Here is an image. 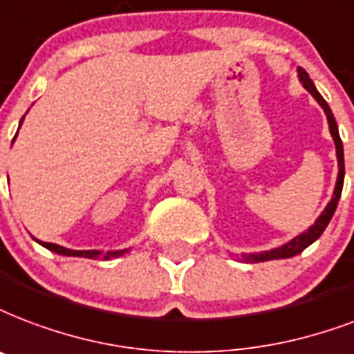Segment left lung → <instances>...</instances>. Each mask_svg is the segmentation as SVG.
<instances>
[{
	"instance_id": "1",
	"label": "left lung",
	"mask_w": 354,
	"mask_h": 354,
	"mask_svg": "<svg viewBox=\"0 0 354 354\" xmlns=\"http://www.w3.org/2000/svg\"><path fill=\"white\" fill-rule=\"evenodd\" d=\"M299 80L303 83V87L308 91L315 100H317V104L323 107V111L327 115V120H328V129H330V135H333L334 139V145H336V156H338V180H336V187H334V195L330 198V202L327 204V207L323 209L317 221H315V225H312L306 232H303L301 236L293 237L291 241H288L286 245L279 247V249H273V250H266V252H258V254H245L243 260L245 261H250V263H258V261H269V260H282V258H291V256H297L301 254L308 245L317 239V237L325 232L327 225L330 223L333 219L334 212H336V206H338V201L339 196H342V187H344V176H345V165H344V145H342V139H339V133H338V124L334 120V115L330 111V107L328 104L323 100L319 93H317V88H315L314 81L310 80V75L304 72L303 68H299Z\"/></svg>"
}]
</instances>
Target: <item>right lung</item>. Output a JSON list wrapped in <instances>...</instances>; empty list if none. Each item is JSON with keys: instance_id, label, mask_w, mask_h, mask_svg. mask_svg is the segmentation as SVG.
<instances>
[{"instance_id": "1", "label": "right lung", "mask_w": 354, "mask_h": 354, "mask_svg": "<svg viewBox=\"0 0 354 354\" xmlns=\"http://www.w3.org/2000/svg\"><path fill=\"white\" fill-rule=\"evenodd\" d=\"M24 120V118H21ZM16 139V137H15ZM12 139V141H15ZM40 245L42 247H46V249H50L51 252H57V254L61 256H80V258H98V256H102L104 260H109V258H115V256H122L124 252H128V249L124 250H113V252H105V254H102L100 250H70V249H64V247H59V245H55V243H44L40 241Z\"/></svg>"}]
</instances>
